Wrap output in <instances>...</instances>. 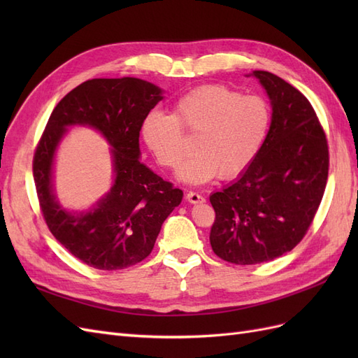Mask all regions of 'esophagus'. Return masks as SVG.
I'll use <instances>...</instances> for the list:
<instances>
[{
	"mask_svg": "<svg viewBox=\"0 0 358 358\" xmlns=\"http://www.w3.org/2000/svg\"><path fill=\"white\" fill-rule=\"evenodd\" d=\"M187 200L189 201V203H203L204 201V197L203 196H200V194H197V192H194V191H188L187 192Z\"/></svg>",
	"mask_w": 358,
	"mask_h": 358,
	"instance_id": "obj_1",
	"label": "esophagus"
}]
</instances>
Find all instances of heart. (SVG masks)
Wrapping results in <instances>:
<instances>
[{
    "label": "heart",
    "mask_w": 358,
    "mask_h": 358,
    "mask_svg": "<svg viewBox=\"0 0 358 358\" xmlns=\"http://www.w3.org/2000/svg\"><path fill=\"white\" fill-rule=\"evenodd\" d=\"M272 110L259 95H243L224 85H203L182 95L171 115L149 113L142 137L161 167L178 166L183 157V133L197 134L194 154L182 162L178 178L200 185L220 175L243 173L262 150Z\"/></svg>",
    "instance_id": "obj_1"
}]
</instances>
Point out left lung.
Here are the masks:
<instances>
[{"mask_svg":"<svg viewBox=\"0 0 358 358\" xmlns=\"http://www.w3.org/2000/svg\"><path fill=\"white\" fill-rule=\"evenodd\" d=\"M272 101L266 142L243 175L210 196V246L249 266L294 249L315 218L329 178V143L309 100L268 71H254Z\"/></svg>","mask_w":358,"mask_h":358,"instance_id":"8db88e82","label":"left lung"}]
</instances>
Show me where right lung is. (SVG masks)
<instances>
[{
    "instance_id": "right-lung-1",
    "label": "right lung",
    "mask_w": 358,
    "mask_h": 358,
    "mask_svg": "<svg viewBox=\"0 0 358 358\" xmlns=\"http://www.w3.org/2000/svg\"><path fill=\"white\" fill-rule=\"evenodd\" d=\"M162 99L155 85L134 79H92L76 86L53 109L32 159L43 218L55 239L90 267H131L152 252L162 222L183 192L140 162L145 117ZM94 126L114 146L115 185L88 214L71 215L51 192L52 154L65 127Z\"/></svg>"
}]
</instances>
